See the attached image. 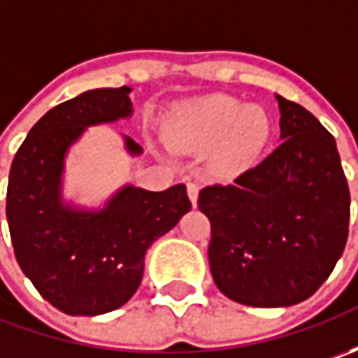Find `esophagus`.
Returning <instances> with one entry per match:
<instances>
[{"mask_svg":"<svg viewBox=\"0 0 358 358\" xmlns=\"http://www.w3.org/2000/svg\"><path fill=\"white\" fill-rule=\"evenodd\" d=\"M187 195H189V199L193 203V207H197V199H199V185L197 183H187Z\"/></svg>","mask_w":358,"mask_h":358,"instance_id":"esophagus-1","label":"esophagus"}]
</instances>
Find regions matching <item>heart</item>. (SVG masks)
Here are the masks:
<instances>
[{"label": "heart", "instance_id": "obj_1", "mask_svg": "<svg viewBox=\"0 0 358 358\" xmlns=\"http://www.w3.org/2000/svg\"><path fill=\"white\" fill-rule=\"evenodd\" d=\"M177 149L209 153V169L221 179L251 171L271 139V119L259 107L223 93L177 105L165 123Z\"/></svg>", "mask_w": 358, "mask_h": 358}]
</instances>
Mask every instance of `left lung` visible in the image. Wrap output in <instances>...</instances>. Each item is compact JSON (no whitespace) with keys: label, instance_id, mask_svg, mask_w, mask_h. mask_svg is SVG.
Listing matches in <instances>:
<instances>
[{"label":"left lung","instance_id":"left-lung-1","mask_svg":"<svg viewBox=\"0 0 358 358\" xmlns=\"http://www.w3.org/2000/svg\"><path fill=\"white\" fill-rule=\"evenodd\" d=\"M282 143L231 185L201 189L209 267L231 301L291 307L333 273L349 235L351 195L335 137L277 95Z\"/></svg>","mask_w":358,"mask_h":358}]
</instances>
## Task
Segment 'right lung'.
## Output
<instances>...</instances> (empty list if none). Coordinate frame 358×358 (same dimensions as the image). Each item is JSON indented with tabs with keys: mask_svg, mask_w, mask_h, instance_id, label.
<instances>
[{
	"mask_svg": "<svg viewBox=\"0 0 358 358\" xmlns=\"http://www.w3.org/2000/svg\"><path fill=\"white\" fill-rule=\"evenodd\" d=\"M131 87L90 90L53 107L17 149L7 183L15 259L39 295L67 315L123 307L143 279L145 253L191 211L185 185H123L97 209L63 199L65 157L87 127L133 115ZM127 153L143 147L123 135Z\"/></svg>",
	"mask_w": 358,
	"mask_h": 358,
	"instance_id": "right-lung-1",
	"label": "right lung"
}]
</instances>
